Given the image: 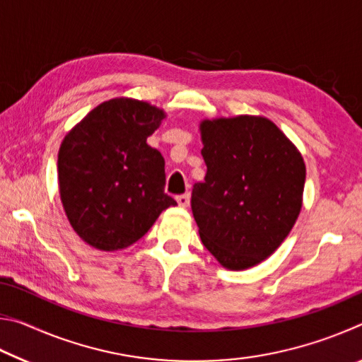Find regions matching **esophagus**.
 <instances>
[{
    "label": "esophagus",
    "mask_w": 362,
    "mask_h": 362,
    "mask_svg": "<svg viewBox=\"0 0 362 362\" xmlns=\"http://www.w3.org/2000/svg\"><path fill=\"white\" fill-rule=\"evenodd\" d=\"M177 203H179V206H182V207H188V204H189V193L177 196Z\"/></svg>",
    "instance_id": "obj_1"
}]
</instances>
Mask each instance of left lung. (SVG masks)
Listing matches in <instances>:
<instances>
[{
  "mask_svg": "<svg viewBox=\"0 0 362 362\" xmlns=\"http://www.w3.org/2000/svg\"><path fill=\"white\" fill-rule=\"evenodd\" d=\"M207 173L193 185L192 211L204 247L228 269L268 259L302 209L305 163L283 131L263 116L204 119Z\"/></svg>",
  "mask_w": 362,
  "mask_h": 362,
  "instance_id": "left-lung-1",
  "label": "left lung"
}]
</instances>
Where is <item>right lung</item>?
Here are the masks:
<instances>
[{"label":"right lung","instance_id":"add662e5","mask_svg":"<svg viewBox=\"0 0 362 362\" xmlns=\"http://www.w3.org/2000/svg\"><path fill=\"white\" fill-rule=\"evenodd\" d=\"M163 110L136 99L100 103L66 134L59 150V189L73 230L100 250L139 241L164 209V158L146 144Z\"/></svg>","mask_w":362,"mask_h":362}]
</instances>
